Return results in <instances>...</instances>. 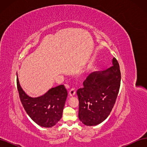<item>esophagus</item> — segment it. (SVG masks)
I'll return each mask as SVG.
<instances>
[{
    "label": "esophagus",
    "mask_w": 147,
    "mask_h": 147,
    "mask_svg": "<svg viewBox=\"0 0 147 147\" xmlns=\"http://www.w3.org/2000/svg\"><path fill=\"white\" fill-rule=\"evenodd\" d=\"M75 89L74 88H72L71 89V90L69 91V96H74L75 94Z\"/></svg>",
    "instance_id": "obj_1"
}]
</instances>
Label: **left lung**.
Instances as JSON below:
<instances>
[{"label": "left lung", "instance_id": "8db88e82", "mask_svg": "<svg viewBox=\"0 0 147 147\" xmlns=\"http://www.w3.org/2000/svg\"><path fill=\"white\" fill-rule=\"evenodd\" d=\"M121 72L116 58L112 66L104 71H96L86 78L83 88L77 91L78 118L86 126H96L108 117L118 94Z\"/></svg>", "mask_w": 147, "mask_h": 147}]
</instances>
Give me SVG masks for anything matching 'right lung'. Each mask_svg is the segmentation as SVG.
<instances>
[{"label": "right lung", "mask_w": 147, "mask_h": 147, "mask_svg": "<svg viewBox=\"0 0 147 147\" xmlns=\"http://www.w3.org/2000/svg\"><path fill=\"white\" fill-rule=\"evenodd\" d=\"M17 75V88L26 112L38 125L44 127L55 126L63 115L67 91L64 85L51 88L37 97L28 96L21 88Z\"/></svg>", "instance_id": "obj_1"}]
</instances>
